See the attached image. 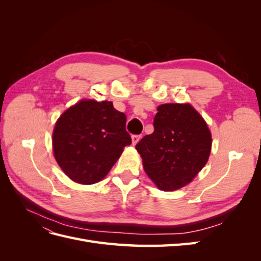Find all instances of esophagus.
<instances>
[{"label": "esophagus", "mask_w": 261, "mask_h": 261, "mask_svg": "<svg viewBox=\"0 0 261 261\" xmlns=\"http://www.w3.org/2000/svg\"><path fill=\"white\" fill-rule=\"evenodd\" d=\"M141 138V136L140 135H133L132 136V141H133V145H136L138 141H139V139Z\"/></svg>", "instance_id": "esophagus-1"}]
</instances>
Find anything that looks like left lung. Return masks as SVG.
<instances>
[{
    "label": "left lung",
    "instance_id": "left-lung-1",
    "mask_svg": "<svg viewBox=\"0 0 261 261\" xmlns=\"http://www.w3.org/2000/svg\"><path fill=\"white\" fill-rule=\"evenodd\" d=\"M154 130L136 145L147 175L156 187L172 192L191 183L206 165L211 133L201 115L188 103L158 107Z\"/></svg>",
    "mask_w": 261,
    "mask_h": 261
}]
</instances>
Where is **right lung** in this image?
Segmentation results:
<instances>
[{"label":"right lung","mask_w":261,"mask_h":261,"mask_svg":"<svg viewBox=\"0 0 261 261\" xmlns=\"http://www.w3.org/2000/svg\"><path fill=\"white\" fill-rule=\"evenodd\" d=\"M125 125L126 115L115 110L111 101H80L54 126L55 160L76 183H98L132 144Z\"/></svg>","instance_id":"right-lung-1"}]
</instances>
